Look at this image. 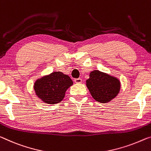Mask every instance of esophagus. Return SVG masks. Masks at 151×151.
<instances>
[{"instance_id":"34e87169","label":"esophagus","mask_w":151,"mask_h":151,"mask_svg":"<svg viewBox=\"0 0 151 151\" xmlns=\"http://www.w3.org/2000/svg\"><path fill=\"white\" fill-rule=\"evenodd\" d=\"M75 82L76 83H82V79L80 78H75Z\"/></svg>"}]
</instances>
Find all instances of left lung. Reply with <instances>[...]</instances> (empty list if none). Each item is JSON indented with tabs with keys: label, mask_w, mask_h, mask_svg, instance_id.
<instances>
[{
	"label": "left lung",
	"mask_w": 151,
	"mask_h": 151,
	"mask_svg": "<svg viewBox=\"0 0 151 151\" xmlns=\"http://www.w3.org/2000/svg\"><path fill=\"white\" fill-rule=\"evenodd\" d=\"M86 83L94 99L104 104L116 97L120 89L118 78L99 70L92 71Z\"/></svg>",
	"instance_id": "obj_1"
}]
</instances>
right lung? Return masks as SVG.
<instances>
[{
    "label": "right lung",
    "mask_w": 151,
    "mask_h": 151,
    "mask_svg": "<svg viewBox=\"0 0 151 151\" xmlns=\"http://www.w3.org/2000/svg\"><path fill=\"white\" fill-rule=\"evenodd\" d=\"M73 84V81L68 75L61 72H54L35 81L34 90L43 101L55 104L63 99L66 90Z\"/></svg>",
    "instance_id": "1"
}]
</instances>
